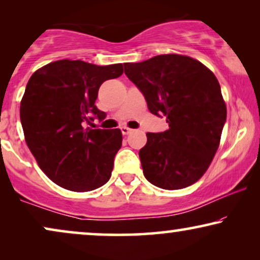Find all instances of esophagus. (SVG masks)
Segmentation results:
<instances>
[{"instance_id": "esophagus-1", "label": "esophagus", "mask_w": 260, "mask_h": 260, "mask_svg": "<svg viewBox=\"0 0 260 260\" xmlns=\"http://www.w3.org/2000/svg\"><path fill=\"white\" fill-rule=\"evenodd\" d=\"M120 131H122L123 135H129L131 131H133V129H130V127H126V126H123V127H120Z\"/></svg>"}]
</instances>
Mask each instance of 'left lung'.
<instances>
[{
  "label": "left lung",
  "mask_w": 260,
  "mask_h": 260,
  "mask_svg": "<svg viewBox=\"0 0 260 260\" xmlns=\"http://www.w3.org/2000/svg\"><path fill=\"white\" fill-rule=\"evenodd\" d=\"M152 115L165 117L169 129L148 133L140 150L143 174L162 189H181L206 173L219 148L226 105L212 71L190 56L156 55L124 65Z\"/></svg>",
  "instance_id": "8db88e82"
}]
</instances>
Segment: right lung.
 Returning <instances> with one entry per match:
<instances>
[{"mask_svg":"<svg viewBox=\"0 0 260 260\" xmlns=\"http://www.w3.org/2000/svg\"><path fill=\"white\" fill-rule=\"evenodd\" d=\"M122 74V63L66 59L47 63L28 80L20 106L24 138L42 172L58 186L90 191L111 177L122 133L88 125L106 117L94 104L101 85Z\"/></svg>","mask_w":260,"mask_h":260,"instance_id":"1","label":"right lung"}]
</instances>
